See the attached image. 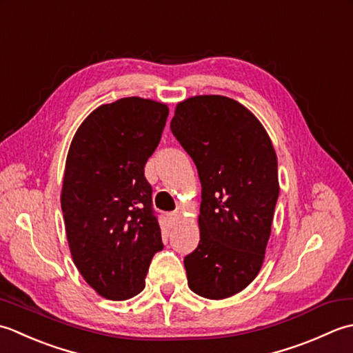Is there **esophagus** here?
<instances>
[{"mask_svg": "<svg viewBox=\"0 0 353 353\" xmlns=\"http://www.w3.org/2000/svg\"><path fill=\"white\" fill-rule=\"evenodd\" d=\"M169 219L172 222H178L179 219H181V213H179V212H172V213H169Z\"/></svg>", "mask_w": 353, "mask_h": 353, "instance_id": "1", "label": "esophagus"}]
</instances>
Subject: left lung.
<instances>
[{"instance_id":"8db88e82","label":"left lung","mask_w":353,"mask_h":353,"mask_svg":"<svg viewBox=\"0 0 353 353\" xmlns=\"http://www.w3.org/2000/svg\"><path fill=\"white\" fill-rule=\"evenodd\" d=\"M170 129L203 185L201 241L184 259L187 283L201 297H232L265 261L280 189L274 146L248 108L218 94L179 102Z\"/></svg>"}]
</instances>
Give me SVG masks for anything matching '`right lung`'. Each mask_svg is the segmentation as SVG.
Masks as SVG:
<instances>
[{
  "label": "right lung",
  "mask_w": 353,
  "mask_h": 353,
  "mask_svg": "<svg viewBox=\"0 0 353 353\" xmlns=\"http://www.w3.org/2000/svg\"><path fill=\"white\" fill-rule=\"evenodd\" d=\"M168 116L166 103L125 97L96 108L71 140L61 190L70 253L108 300L145 290L150 261L163 250L145 164Z\"/></svg>",
  "instance_id": "right-lung-1"
}]
</instances>
